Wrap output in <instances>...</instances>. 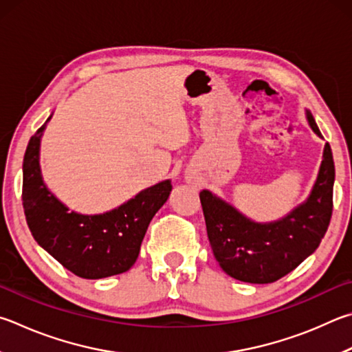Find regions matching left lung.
Listing matches in <instances>:
<instances>
[{
    "label": "left lung",
    "instance_id": "8db88e82",
    "mask_svg": "<svg viewBox=\"0 0 352 352\" xmlns=\"http://www.w3.org/2000/svg\"><path fill=\"white\" fill-rule=\"evenodd\" d=\"M312 131L320 135L312 115ZM334 160L329 144L308 200L285 219L260 225L248 220L228 203L201 190L200 201L208 239L221 270L246 283H272L296 270L320 245L332 215Z\"/></svg>",
    "mask_w": 352,
    "mask_h": 352
}]
</instances>
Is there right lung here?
<instances>
[{"instance_id":"right-lung-1","label":"right lung","mask_w":352,"mask_h":352,"mask_svg":"<svg viewBox=\"0 0 352 352\" xmlns=\"http://www.w3.org/2000/svg\"><path fill=\"white\" fill-rule=\"evenodd\" d=\"M30 137L23 162V208L38 245L81 278H104L129 271L152 217L168 200L169 180L135 195L120 208L100 215L69 212L50 194L40 170V138Z\"/></svg>"}]
</instances>
